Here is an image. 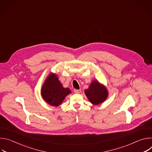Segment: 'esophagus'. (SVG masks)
<instances>
[{"label": "esophagus", "instance_id": "esophagus-1", "mask_svg": "<svg viewBox=\"0 0 152 152\" xmlns=\"http://www.w3.org/2000/svg\"><path fill=\"white\" fill-rule=\"evenodd\" d=\"M80 91H81V90H76V89L74 90V92H75V93H76V94H79V93H80Z\"/></svg>", "mask_w": 152, "mask_h": 152}]
</instances>
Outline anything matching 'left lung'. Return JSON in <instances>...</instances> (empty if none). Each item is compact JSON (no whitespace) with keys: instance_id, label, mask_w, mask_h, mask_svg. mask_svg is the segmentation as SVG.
Returning <instances> with one entry per match:
<instances>
[{"instance_id":"8db88e82","label":"left lung","mask_w":152,"mask_h":152,"mask_svg":"<svg viewBox=\"0 0 152 152\" xmlns=\"http://www.w3.org/2000/svg\"><path fill=\"white\" fill-rule=\"evenodd\" d=\"M85 94L94 105L103 103L108 97V91L106 87L97 80L91 82L88 88L85 90Z\"/></svg>"}]
</instances>
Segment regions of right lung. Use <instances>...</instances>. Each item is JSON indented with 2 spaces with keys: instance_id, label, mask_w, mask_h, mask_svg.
I'll use <instances>...</instances> for the list:
<instances>
[{
  "instance_id": "1",
  "label": "right lung",
  "mask_w": 152,
  "mask_h": 152,
  "mask_svg": "<svg viewBox=\"0 0 152 152\" xmlns=\"http://www.w3.org/2000/svg\"><path fill=\"white\" fill-rule=\"evenodd\" d=\"M72 93L68 88H64L56 74L50 73L42 84L41 94L42 99L49 104L58 106L66 97Z\"/></svg>"
}]
</instances>
